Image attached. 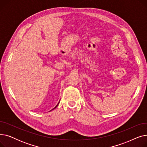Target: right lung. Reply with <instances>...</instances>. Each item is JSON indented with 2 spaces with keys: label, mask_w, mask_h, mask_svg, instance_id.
<instances>
[{
  "label": "right lung",
  "mask_w": 147,
  "mask_h": 147,
  "mask_svg": "<svg viewBox=\"0 0 147 147\" xmlns=\"http://www.w3.org/2000/svg\"><path fill=\"white\" fill-rule=\"evenodd\" d=\"M58 105H57V106H56V107H55V108H54V109H55V108H56V107H57V106H58ZM52 109V110H53V109Z\"/></svg>",
  "instance_id": "add662e5"
}]
</instances>
